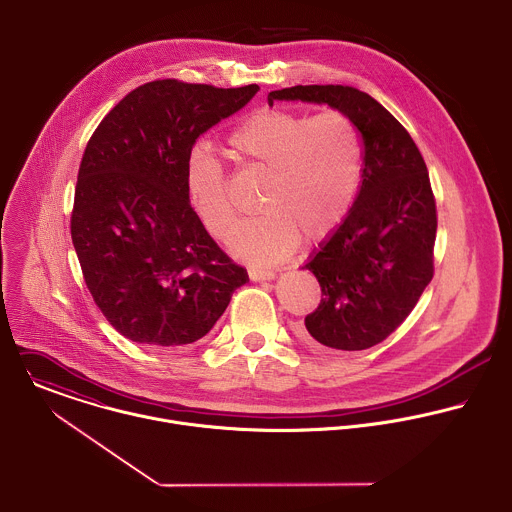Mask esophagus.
Returning a JSON list of instances; mask_svg holds the SVG:
<instances>
[{"instance_id":"obj_1","label":"esophagus","mask_w":512,"mask_h":512,"mask_svg":"<svg viewBox=\"0 0 512 512\" xmlns=\"http://www.w3.org/2000/svg\"><path fill=\"white\" fill-rule=\"evenodd\" d=\"M277 275H275V271H263V269H249V279L251 281H273Z\"/></svg>"}]
</instances>
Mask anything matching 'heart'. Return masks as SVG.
Segmentation results:
<instances>
[{
    "instance_id": "obj_1",
    "label": "heart",
    "mask_w": 512,
    "mask_h": 512,
    "mask_svg": "<svg viewBox=\"0 0 512 512\" xmlns=\"http://www.w3.org/2000/svg\"><path fill=\"white\" fill-rule=\"evenodd\" d=\"M237 161L265 169L261 215L239 223L229 249L255 265L285 261L301 235L321 239L347 215L363 169L361 137L339 113L319 115L261 109L229 137ZM189 201L205 227L223 237L233 221L221 163L205 149H193L185 167Z\"/></svg>"
}]
</instances>
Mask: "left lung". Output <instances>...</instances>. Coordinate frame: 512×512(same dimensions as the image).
I'll list each match as a JSON object with an SVG mask.
<instances>
[{
  "label": "left lung",
  "mask_w": 512,
  "mask_h": 512,
  "mask_svg": "<svg viewBox=\"0 0 512 512\" xmlns=\"http://www.w3.org/2000/svg\"><path fill=\"white\" fill-rule=\"evenodd\" d=\"M267 101L329 105L361 133V191L303 265L323 291L303 337L339 351L369 349L409 317L433 279L437 209L423 155L407 129L355 87L297 85Z\"/></svg>",
  "instance_id": "obj_1"
}]
</instances>
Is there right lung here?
I'll return each mask as SVG.
<instances>
[{
  "mask_svg": "<svg viewBox=\"0 0 512 512\" xmlns=\"http://www.w3.org/2000/svg\"><path fill=\"white\" fill-rule=\"evenodd\" d=\"M257 91L151 81L125 95L91 135L71 241L95 305L125 339L161 349L195 343L249 281L193 211L185 167L199 135Z\"/></svg>",
  "mask_w": 512,
  "mask_h": 512,
  "instance_id": "right-lung-1",
  "label": "right lung"
}]
</instances>
